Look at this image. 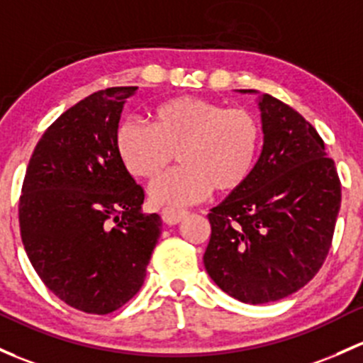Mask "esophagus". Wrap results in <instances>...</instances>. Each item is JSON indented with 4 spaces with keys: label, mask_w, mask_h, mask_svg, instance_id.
Here are the masks:
<instances>
[{
    "label": "esophagus",
    "mask_w": 363,
    "mask_h": 363,
    "mask_svg": "<svg viewBox=\"0 0 363 363\" xmlns=\"http://www.w3.org/2000/svg\"><path fill=\"white\" fill-rule=\"evenodd\" d=\"M188 211H179V208H163L162 211V219L163 223L169 224V226H175V224L181 223L182 219L188 217Z\"/></svg>",
    "instance_id": "esophagus-1"
}]
</instances>
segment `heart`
<instances>
[{"instance_id": "b5f03b06", "label": "heart", "mask_w": 363, "mask_h": 363, "mask_svg": "<svg viewBox=\"0 0 363 363\" xmlns=\"http://www.w3.org/2000/svg\"><path fill=\"white\" fill-rule=\"evenodd\" d=\"M118 158L133 177L152 181L179 155L182 167L152 182L160 207H182L242 188L254 172L261 123L245 108L201 97H177L155 111V127L123 121L114 135Z\"/></svg>"}]
</instances>
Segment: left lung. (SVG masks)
Wrapping results in <instances>:
<instances>
[{"instance_id":"obj_1","label":"left lung","mask_w":363,"mask_h":363,"mask_svg":"<svg viewBox=\"0 0 363 363\" xmlns=\"http://www.w3.org/2000/svg\"><path fill=\"white\" fill-rule=\"evenodd\" d=\"M259 108L261 156L249 181L207 216L203 255L212 280L249 304L284 299L318 273L341 207V181L315 127L268 94Z\"/></svg>"}]
</instances>
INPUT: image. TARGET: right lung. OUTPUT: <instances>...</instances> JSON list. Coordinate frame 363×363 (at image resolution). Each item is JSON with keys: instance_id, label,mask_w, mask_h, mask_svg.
Returning a JSON list of instances; mask_svg holds the SVG:
<instances>
[{"instance_id": "obj_1", "label": "right lung", "mask_w": 363, "mask_h": 363, "mask_svg": "<svg viewBox=\"0 0 363 363\" xmlns=\"http://www.w3.org/2000/svg\"><path fill=\"white\" fill-rule=\"evenodd\" d=\"M137 86L89 95L60 114L34 147L18 224L48 291L90 315H108L143 287L162 217L140 212L144 189L114 147L125 99Z\"/></svg>"}]
</instances>
